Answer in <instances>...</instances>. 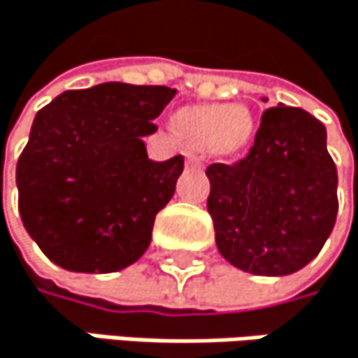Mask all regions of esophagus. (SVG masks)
<instances>
[{"label": "esophagus", "mask_w": 358, "mask_h": 358, "mask_svg": "<svg viewBox=\"0 0 358 358\" xmlns=\"http://www.w3.org/2000/svg\"><path fill=\"white\" fill-rule=\"evenodd\" d=\"M187 163H189L191 167H197V169H201V167H203L201 157H197L195 152H187Z\"/></svg>", "instance_id": "obj_1"}]
</instances>
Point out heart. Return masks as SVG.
<instances>
[{"instance_id": "obj_1", "label": "heart", "mask_w": 358, "mask_h": 358, "mask_svg": "<svg viewBox=\"0 0 358 358\" xmlns=\"http://www.w3.org/2000/svg\"><path fill=\"white\" fill-rule=\"evenodd\" d=\"M173 122L189 142L208 146L214 155H236L255 136L252 114L242 106H191L178 112Z\"/></svg>"}]
</instances>
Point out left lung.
Returning <instances> with one entry per match:
<instances>
[{
    "instance_id": "obj_1",
    "label": "left lung",
    "mask_w": 358,
    "mask_h": 358,
    "mask_svg": "<svg viewBox=\"0 0 358 358\" xmlns=\"http://www.w3.org/2000/svg\"><path fill=\"white\" fill-rule=\"evenodd\" d=\"M206 176L218 252L242 271H299L334 231L338 169L324 124L301 108L265 110L248 155Z\"/></svg>"
}]
</instances>
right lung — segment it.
Returning <instances> with one entry per match:
<instances>
[{"label":"right lung","instance_id":"obj_1","mask_svg":"<svg viewBox=\"0 0 358 358\" xmlns=\"http://www.w3.org/2000/svg\"><path fill=\"white\" fill-rule=\"evenodd\" d=\"M176 89L103 83L44 106L16 163L18 212L63 269L110 273L148 248L185 157L150 161L144 136Z\"/></svg>","mask_w":358,"mask_h":358}]
</instances>
